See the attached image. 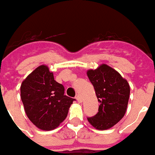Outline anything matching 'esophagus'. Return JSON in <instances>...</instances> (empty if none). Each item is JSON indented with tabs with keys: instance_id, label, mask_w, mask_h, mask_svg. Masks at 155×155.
Wrapping results in <instances>:
<instances>
[{
	"instance_id": "esophagus-1",
	"label": "esophagus",
	"mask_w": 155,
	"mask_h": 155,
	"mask_svg": "<svg viewBox=\"0 0 155 155\" xmlns=\"http://www.w3.org/2000/svg\"><path fill=\"white\" fill-rule=\"evenodd\" d=\"M76 99L78 100V103H82V102H83V100H82V97H80L79 95H77V97H76Z\"/></svg>"
}]
</instances>
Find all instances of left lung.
I'll return each instance as SVG.
<instances>
[{
	"mask_svg": "<svg viewBox=\"0 0 155 155\" xmlns=\"http://www.w3.org/2000/svg\"><path fill=\"white\" fill-rule=\"evenodd\" d=\"M87 74L99 103L97 114L87 118V120L99 130L110 128L120 121L126 113L129 85L117 71L106 64L95 70H88Z\"/></svg>",
	"mask_w": 155,
	"mask_h": 155,
	"instance_id": "8db88e82",
	"label": "left lung"
}]
</instances>
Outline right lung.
Wrapping results in <instances>:
<instances>
[{
	"label": "right lung",
	"mask_w": 155,
	"mask_h": 155,
	"mask_svg": "<svg viewBox=\"0 0 155 155\" xmlns=\"http://www.w3.org/2000/svg\"><path fill=\"white\" fill-rule=\"evenodd\" d=\"M62 84L41 65L27 76L21 85V98L31 123L42 130L54 129L68 116L74 98L64 94Z\"/></svg>",
	"instance_id": "1"
}]
</instances>
